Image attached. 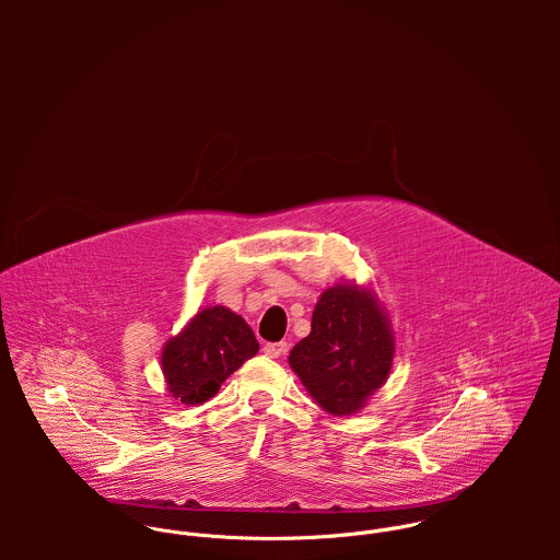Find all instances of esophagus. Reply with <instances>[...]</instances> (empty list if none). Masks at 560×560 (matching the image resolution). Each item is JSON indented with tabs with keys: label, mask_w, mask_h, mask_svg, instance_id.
<instances>
[{
	"label": "esophagus",
	"mask_w": 560,
	"mask_h": 560,
	"mask_svg": "<svg viewBox=\"0 0 560 560\" xmlns=\"http://www.w3.org/2000/svg\"><path fill=\"white\" fill-rule=\"evenodd\" d=\"M262 351L267 358H280L287 351V342H267Z\"/></svg>",
	"instance_id": "34e87169"
}]
</instances>
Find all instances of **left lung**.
Segmentation results:
<instances>
[{
	"mask_svg": "<svg viewBox=\"0 0 560 560\" xmlns=\"http://www.w3.org/2000/svg\"><path fill=\"white\" fill-rule=\"evenodd\" d=\"M395 358V331L371 291L360 284H334L320 293L311 334L289 353V364L331 416L358 413L388 380Z\"/></svg>",
	"mask_w": 560,
	"mask_h": 560,
	"instance_id": "8db88e82",
	"label": "left lung"
}]
</instances>
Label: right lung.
I'll list each match as a JSON object with an SVG mask.
<instances>
[{
	"mask_svg": "<svg viewBox=\"0 0 560 560\" xmlns=\"http://www.w3.org/2000/svg\"><path fill=\"white\" fill-rule=\"evenodd\" d=\"M258 353L252 327L226 306H207L161 351V371L170 397L185 405H202L220 386Z\"/></svg>",
	"mask_w": 560,
	"mask_h": 560,
	"instance_id": "add662e5",
	"label": "right lung"
}]
</instances>
